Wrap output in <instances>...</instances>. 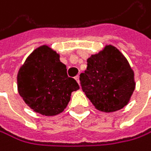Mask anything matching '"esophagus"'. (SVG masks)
<instances>
[{
  "instance_id": "1",
  "label": "esophagus",
  "mask_w": 151,
  "mask_h": 151,
  "mask_svg": "<svg viewBox=\"0 0 151 151\" xmlns=\"http://www.w3.org/2000/svg\"><path fill=\"white\" fill-rule=\"evenodd\" d=\"M75 80H76V81H77V83H80V77L78 76V75H77V76H76V77H75Z\"/></svg>"
}]
</instances>
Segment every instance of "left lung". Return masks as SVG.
<instances>
[{
	"instance_id": "obj_1",
	"label": "left lung",
	"mask_w": 151,
	"mask_h": 151,
	"mask_svg": "<svg viewBox=\"0 0 151 151\" xmlns=\"http://www.w3.org/2000/svg\"><path fill=\"white\" fill-rule=\"evenodd\" d=\"M80 81L86 96L103 112L122 109L130 101L135 88L130 64L111 44L87 59V68L81 73Z\"/></svg>"
}]
</instances>
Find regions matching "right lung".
<instances>
[{
    "label": "right lung",
    "mask_w": 151,
    "mask_h": 151,
    "mask_svg": "<svg viewBox=\"0 0 151 151\" xmlns=\"http://www.w3.org/2000/svg\"><path fill=\"white\" fill-rule=\"evenodd\" d=\"M48 45L36 48L17 73V90L28 106L37 113L55 116L67 108L78 83L67 74V67Z\"/></svg>",
    "instance_id": "obj_1"
}]
</instances>
